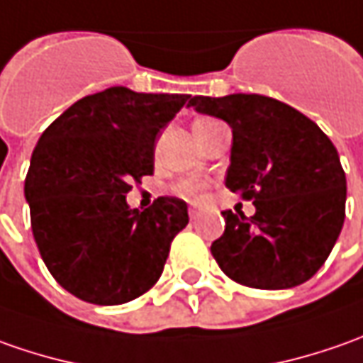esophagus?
Segmentation results:
<instances>
[{"mask_svg":"<svg viewBox=\"0 0 363 363\" xmlns=\"http://www.w3.org/2000/svg\"><path fill=\"white\" fill-rule=\"evenodd\" d=\"M199 213H201V208H199V206H191V208H189V215H191V219H196V217H199Z\"/></svg>","mask_w":363,"mask_h":363,"instance_id":"34e87169","label":"esophagus"}]
</instances>
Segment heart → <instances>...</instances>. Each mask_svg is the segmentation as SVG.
<instances>
[{
    "mask_svg": "<svg viewBox=\"0 0 363 363\" xmlns=\"http://www.w3.org/2000/svg\"><path fill=\"white\" fill-rule=\"evenodd\" d=\"M205 122H211V120H196L194 124H205ZM179 191H181L184 196H199V194L203 193V184L196 181H184L179 186Z\"/></svg>",
    "mask_w": 363,
    "mask_h": 363,
    "instance_id": "obj_1",
    "label": "heart"
}]
</instances>
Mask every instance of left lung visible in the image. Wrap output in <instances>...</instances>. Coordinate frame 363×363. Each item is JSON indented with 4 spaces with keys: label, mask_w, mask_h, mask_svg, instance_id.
<instances>
[{
    "label": "left lung",
    "mask_w": 363,
    "mask_h": 363,
    "mask_svg": "<svg viewBox=\"0 0 363 363\" xmlns=\"http://www.w3.org/2000/svg\"><path fill=\"white\" fill-rule=\"evenodd\" d=\"M186 106L233 130L225 186L253 199L255 215L223 211L211 253L233 281L289 289L330 257L345 219V172L337 150L299 110L259 94L189 96Z\"/></svg>",
    "instance_id": "obj_1"
}]
</instances>
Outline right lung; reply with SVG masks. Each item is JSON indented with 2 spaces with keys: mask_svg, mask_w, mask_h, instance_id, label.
<instances>
[{
  "mask_svg": "<svg viewBox=\"0 0 363 363\" xmlns=\"http://www.w3.org/2000/svg\"><path fill=\"white\" fill-rule=\"evenodd\" d=\"M186 100L114 86L72 104L40 136L23 194L45 267L72 295L118 306L162 275L186 203L158 196L138 211L126 193L155 172L158 134Z\"/></svg>",
  "mask_w": 363,
  "mask_h": 363,
  "instance_id": "add662e5",
  "label": "right lung"
}]
</instances>
